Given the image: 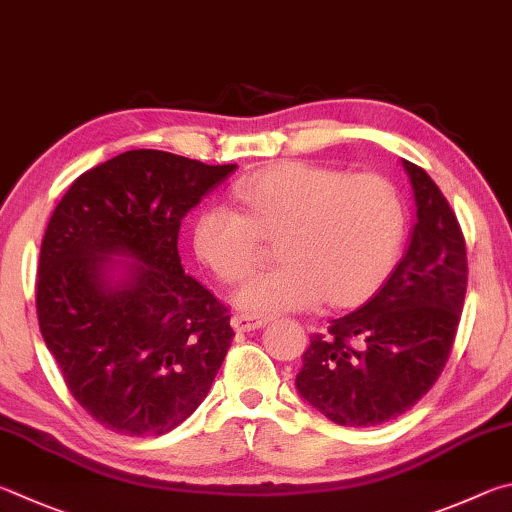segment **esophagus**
I'll list each match as a JSON object with an SVG mask.
<instances>
[{
    "label": "esophagus",
    "mask_w": 512,
    "mask_h": 512,
    "mask_svg": "<svg viewBox=\"0 0 512 512\" xmlns=\"http://www.w3.org/2000/svg\"><path fill=\"white\" fill-rule=\"evenodd\" d=\"M270 317H258V315H233L231 326L238 330V333H249V330L263 328Z\"/></svg>",
    "instance_id": "34e87169"
}]
</instances>
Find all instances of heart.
<instances>
[{"mask_svg": "<svg viewBox=\"0 0 512 512\" xmlns=\"http://www.w3.org/2000/svg\"><path fill=\"white\" fill-rule=\"evenodd\" d=\"M245 213L209 204L195 215L197 258L227 283L261 261L263 240L281 238V267L242 285L236 303L249 312L308 310L328 301L346 308L380 288L405 238V204L380 175H348L285 161L236 186Z\"/></svg>", "mask_w": 512, "mask_h": 512, "instance_id": "b5f03b06", "label": "heart"}]
</instances>
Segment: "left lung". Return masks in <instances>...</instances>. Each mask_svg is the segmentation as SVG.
I'll return each instance as SVG.
<instances>
[{
    "instance_id": "8db88e82",
    "label": "left lung",
    "mask_w": 512,
    "mask_h": 512,
    "mask_svg": "<svg viewBox=\"0 0 512 512\" xmlns=\"http://www.w3.org/2000/svg\"><path fill=\"white\" fill-rule=\"evenodd\" d=\"M416 224L387 283L360 310L310 337L299 396L344 427H375L434 387L452 353L468 288V256L454 211L423 168L402 159Z\"/></svg>"
}]
</instances>
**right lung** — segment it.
<instances>
[{"instance_id":"1","label":"right lung","mask_w":512,"mask_h":512,"mask_svg":"<svg viewBox=\"0 0 512 512\" xmlns=\"http://www.w3.org/2000/svg\"><path fill=\"white\" fill-rule=\"evenodd\" d=\"M233 170L128 150L80 175L47 224L40 333L71 396L116 434L182 425L229 351V310L184 274L177 238L184 215Z\"/></svg>"}]
</instances>
